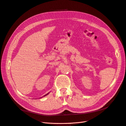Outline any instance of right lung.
<instances>
[{"label":"right lung","instance_id":"obj_1","mask_svg":"<svg viewBox=\"0 0 126 126\" xmlns=\"http://www.w3.org/2000/svg\"><path fill=\"white\" fill-rule=\"evenodd\" d=\"M49 94V93H48V94H45V96H44V97H45V96H47V94Z\"/></svg>","mask_w":126,"mask_h":126}]
</instances>
